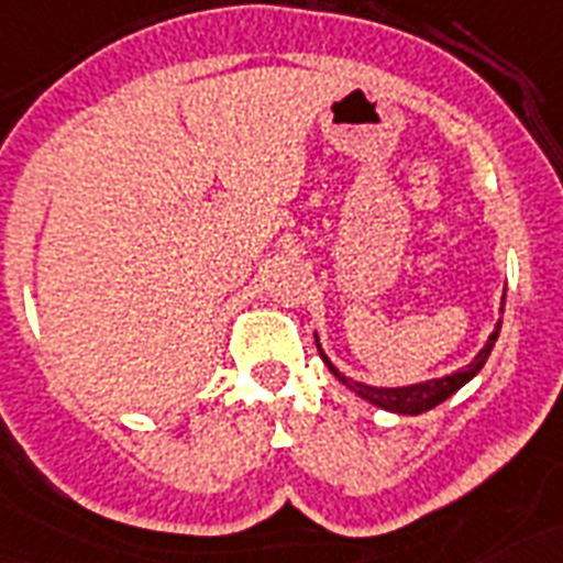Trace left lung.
Here are the masks:
<instances>
[{
    "label": "left lung",
    "mask_w": 563,
    "mask_h": 563,
    "mask_svg": "<svg viewBox=\"0 0 563 563\" xmlns=\"http://www.w3.org/2000/svg\"><path fill=\"white\" fill-rule=\"evenodd\" d=\"M504 306H506V291H504V297H500V314H504ZM500 323H504V318L495 323V332L488 335V341L483 344V350H479V353L474 355L468 364H465V367L454 369V373H448V376H442V378H424V382H416V385H405V387H376V385H367V382H355V378L344 376V373H341V369H338L335 364L329 361V355L321 350L318 332H314V344H318V353H321V358H323V364L329 367V373H332V376H335L341 385L350 387L355 396L367 399L369 405H376V408L390 410V413L419 416V413H424V410H433L445 399H451V396H454L460 387H465L474 376H477L479 369H483V364L488 361V355H492V350H495V341H497V335H500Z\"/></svg>",
    "instance_id": "1"
}]
</instances>
